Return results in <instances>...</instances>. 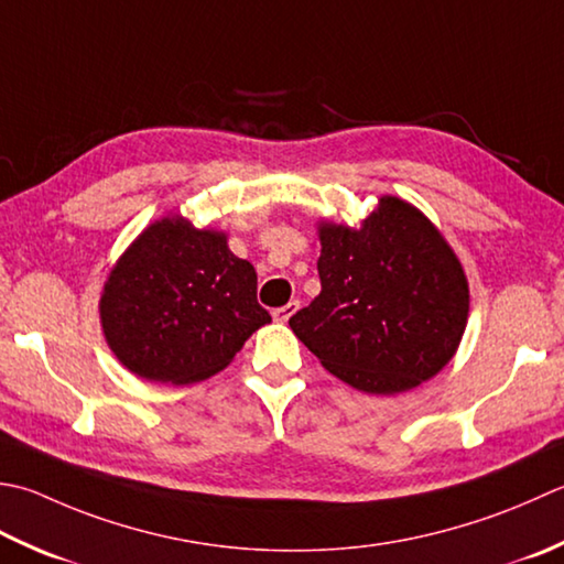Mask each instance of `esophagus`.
I'll return each instance as SVG.
<instances>
[{
    "label": "esophagus",
    "instance_id": "34e87169",
    "mask_svg": "<svg viewBox=\"0 0 564 564\" xmlns=\"http://www.w3.org/2000/svg\"><path fill=\"white\" fill-rule=\"evenodd\" d=\"M297 307H301V303L297 301H293V303H289V305H283V307H275V311L271 313L273 315V319L275 323H289V319L295 315V311Z\"/></svg>",
    "mask_w": 564,
    "mask_h": 564
}]
</instances>
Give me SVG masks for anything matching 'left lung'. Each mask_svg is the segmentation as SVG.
Returning a JSON list of instances; mask_svg holds the SVG:
<instances>
[{"label": "left lung", "mask_w": 564, "mask_h": 564, "mask_svg": "<svg viewBox=\"0 0 564 564\" xmlns=\"http://www.w3.org/2000/svg\"><path fill=\"white\" fill-rule=\"evenodd\" d=\"M315 301L289 325L319 364L371 395L437 377L465 335L469 281L455 249L403 197L381 195L357 227L319 219Z\"/></svg>", "instance_id": "1"}]
</instances>
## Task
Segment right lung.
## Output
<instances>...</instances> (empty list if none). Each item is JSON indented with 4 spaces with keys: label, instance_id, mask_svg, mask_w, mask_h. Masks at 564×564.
Instances as JSON below:
<instances>
[{
    "label": "right lung",
    "instance_id": "1",
    "mask_svg": "<svg viewBox=\"0 0 564 564\" xmlns=\"http://www.w3.org/2000/svg\"><path fill=\"white\" fill-rule=\"evenodd\" d=\"M271 315L257 271L231 253L227 231L165 215L131 241L99 293V325L121 367L185 386L229 367Z\"/></svg>",
    "mask_w": 564,
    "mask_h": 564
}]
</instances>
